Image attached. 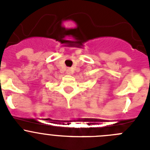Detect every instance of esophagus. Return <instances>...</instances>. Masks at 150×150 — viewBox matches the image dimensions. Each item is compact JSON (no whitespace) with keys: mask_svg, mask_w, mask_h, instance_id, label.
<instances>
[{"mask_svg":"<svg viewBox=\"0 0 150 150\" xmlns=\"http://www.w3.org/2000/svg\"><path fill=\"white\" fill-rule=\"evenodd\" d=\"M67 74H71V69H68V70H67Z\"/></svg>","mask_w":150,"mask_h":150,"instance_id":"esophagus-1","label":"esophagus"}]
</instances>
